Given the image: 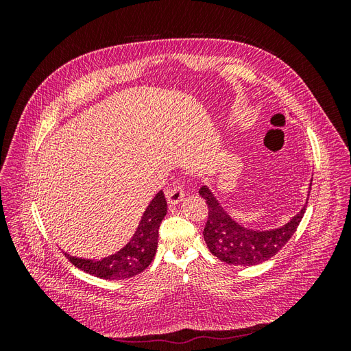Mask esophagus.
I'll use <instances>...</instances> for the list:
<instances>
[{"instance_id":"34e87169","label":"esophagus","mask_w":351,"mask_h":351,"mask_svg":"<svg viewBox=\"0 0 351 351\" xmlns=\"http://www.w3.org/2000/svg\"><path fill=\"white\" fill-rule=\"evenodd\" d=\"M165 196H167V199H168L169 206H174V205L180 204V202L183 200V197H184V190H183L182 186H174V187H171L169 190H167Z\"/></svg>"}]
</instances>
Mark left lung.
I'll return each mask as SVG.
<instances>
[{"label": "left lung", "instance_id": "left-lung-1", "mask_svg": "<svg viewBox=\"0 0 351 351\" xmlns=\"http://www.w3.org/2000/svg\"><path fill=\"white\" fill-rule=\"evenodd\" d=\"M199 195L208 205V221L204 228L206 246L214 256L228 265L252 267L275 256L291 239L306 210L304 205L299 214L280 228L254 231L237 224L206 186L199 189Z\"/></svg>", "mask_w": 351, "mask_h": 351}]
</instances>
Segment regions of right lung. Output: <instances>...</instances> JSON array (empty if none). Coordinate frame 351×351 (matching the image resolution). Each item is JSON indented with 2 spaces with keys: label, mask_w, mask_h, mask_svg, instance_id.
Instances as JSON below:
<instances>
[{
  "label": "right lung",
  "mask_w": 351,
  "mask_h": 351,
  "mask_svg": "<svg viewBox=\"0 0 351 351\" xmlns=\"http://www.w3.org/2000/svg\"><path fill=\"white\" fill-rule=\"evenodd\" d=\"M167 215V200L158 192L139 222L134 236L125 246L111 256L101 261L80 259L64 253L66 258L79 269L102 280H125L141 274L149 267L158 247V231Z\"/></svg>",
  "instance_id": "right-lung-1"
}]
</instances>
